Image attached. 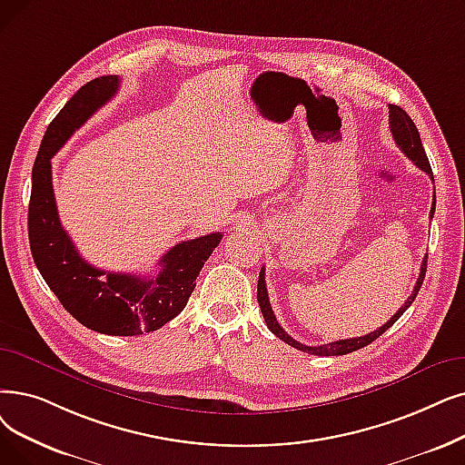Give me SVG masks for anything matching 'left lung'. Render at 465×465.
I'll return each mask as SVG.
<instances>
[{"mask_svg":"<svg viewBox=\"0 0 465 465\" xmlns=\"http://www.w3.org/2000/svg\"><path fill=\"white\" fill-rule=\"evenodd\" d=\"M390 129H391V134H393V140L395 144L401 148V152L405 153L411 161H414L416 167L421 169L423 173H426L431 183H433V171H431V165H430V159L426 155V150H423L421 146V138H420V133L414 125V121L409 117V114L399 108V106H393L390 104ZM433 213H435V192H433V203H431V213H430V218H433ZM426 270H428V256H423L421 260V266H420V275H418V281L414 285V291L412 294L407 298L405 306H401L397 310V313L386 322V325H381L380 329L372 331L371 334H365V336H359V338H348V340H336V341H331V344H322V346H304L300 344V341H296L292 336H289L285 331L281 329V325L275 319V313L272 310V304H270V298H268V289H266V277H264V268H262L260 275H258V291H256V298H258V304H260V310H262V315H264L266 319V325L268 329L279 338L285 341V344L304 351V353H312V355H322V357H329V355H346V353H351V351H357L361 348L369 346L371 341H374L376 338H380L383 332H386L393 322L405 313L411 304L414 302L421 282H423V277H426Z\"/></svg>","mask_w":465,"mask_h":465,"instance_id":"8db88e82","label":"left lung"}]
</instances>
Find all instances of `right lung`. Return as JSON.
<instances>
[{"label":"right lung","instance_id":"obj_1","mask_svg":"<svg viewBox=\"0 0 465 465\" xmlns=\"http://www.w3.org/2000/svg\"><path fill=\"white\" fill-rule=\"evenodd\" d=\"M117 89V75L96 77L79 89L51 121L32 169L28 237L39 273L74 319L94 332L136 336L161 329L186 308L195 279L220 243L222 233L174 245L161 256V270L155 277L104 272L79 256L60 224L51 159Z\"/></svg>","mask_w":465,"mask_h":465}]
</instances>
